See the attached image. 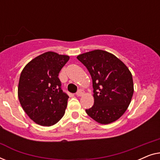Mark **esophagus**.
<instances>
[{
	"mask_svg": "<svg viewBox=\"0 0 160 160\" xmlns=\"http://www.w3.org/2000/svg\"><path fill=\"white\" fill-rule=\"evenodd\" d=\"M83 94H84V91L82 90V89H79V90L76 92V96H77V97H81V96H82Z\"/></svg>",
	"mask_w": 160,
	"mask_h": 160,
	"instance_id": "obj_1",
	"label": "esophagus"
}]
</instances>
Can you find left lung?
<instances>
[{
  "mask_svg": "<svg viewBox=\"0 0 160 160\" xmlns=\"http://www.w3.org/2000/svg\"><path fill=\"white\" fill-rule=\"evenodd\" d=\"M92 79L94 105L86 112L98 123L119 119L128 109L134 92L132 73L113 54L96 49L77 56Z\"/></svg>",
  "mask_w": 160,
  "mask_h": 160,
  "instance_id": "obj_1",
  "label": "left lung"
}]
</instances>
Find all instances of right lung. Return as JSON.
I'll return each instance as SVG.
<instances>
[{
	"label": "right lung",
	"instance_id": "obj_1",
	"mask_svg": "<svg viewBox=\"0 0 160 160\" xmlns=\"http://www.w3.org/2000/svg\"><path fill=\"white\" fill-rule=\"evenodd\" d=\"M70 57L47 52L30 61L19 77L18 98L35 123L54 125L65 114L68 96L61 89L59 73Z\"/></svg>",
	"mask_w": 160,
	"mask_h": 160
}]
</instances>
